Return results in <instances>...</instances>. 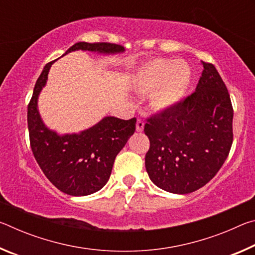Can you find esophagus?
I'll return each instance as SVG.
<instances>
[{
    "label": "esophagus",
    "mask_w": 255,
    "mask_h": 255,
    "mask_svg": "<svg viewBox=\"0 0 255 255\" xmlns=\"http://www.w3.org/2000/svg\"><path fill=\"white\" fill-rule=\"evenodd\" d=\"M144 129V122L143 119L138 118L137 119V123H136V130L137 131H141Z\"/></svg>",
    "instance_id": "esophagus-1"
}]
</instances>
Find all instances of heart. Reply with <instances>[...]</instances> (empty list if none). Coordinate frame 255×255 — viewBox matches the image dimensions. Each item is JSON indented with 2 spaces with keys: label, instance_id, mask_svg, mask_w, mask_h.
I'll list each match as a JSON object with an SVG mask.
<instances>
[{
  "label": "heart",
  "instance_id": "1",
  "mask_svg": "<svg viewBox=\"0 0 255 255\" xmlns=\"http://www.w3.org/2000/svg\"><path fill=\"white\" fill-rule=\"evenodd\" d=\"M191 72L182 62L170 59H156L148 63L139 74L141 88L152 90V102L156 108H169L178 103L187 91Z\"/></svg>",
  "mask_w": 255,
  "mask_h": 255
}]
</instances>
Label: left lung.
<instances>
[{
	"label": "left lung",
	"instance_id": "1",
	"mask_svg": "<svg viewBox=\"0 0 255 255\" xmlns=\"http://www.w3.org/2000/svg\"><path fill=\"white\" fill-rule=\"evenodd\" d=\"M202 66L196 91L148 118L144 127L149 139L146 171L167 192L185 195L204 187L232 147L230 93L213 64L202 62Z\"/></svg>",
	"mask_w": 255,
	"mask_h": 255
}]
</instances>
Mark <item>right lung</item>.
<instances>
[{
    "label": "right lung",
    "instance_id": "add662e5",
    "mask_svg": "<svg viewBox=\"0 0 255 255\" xmlns=\"http://www.w3.org/2000/svg\"><path fill=\"white\" fill-rule=\"evenodd\" d=\"M100 54L123 53V46L110 42H77L68 48ZM55 60L46 64L28 105L29 139L41 171L56 188L70 196H88L103 188L110 178L117 154L136 129V118L106 117L80 133L58 135L45 126L38 111V96Z\"/></svg>",
    "mask_w": 255,
    "mask_h": 255
}]
</instances>
